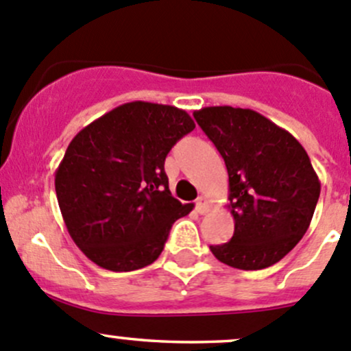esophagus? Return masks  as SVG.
<instances>
[{"mask_svg":"<svg viewBox=\"0 0 351 351\" xmlns=\"http://www.w3.org/2000/svg\"><path fill=\"white\" fill-rule=\"evenodd\" d=\"M208 208H210V204H208V200L207 198H204V197H200L197 200V204H195V210L198 212V214L200 215H204V214H207L208 212Z\"/></svg>","mask_w":351,"mask_h":351,"instance_id":"esophagus-1","label":"esophagus"}]
</instances>
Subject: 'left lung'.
<instances>
[{
    "mask_svg": "<svg viewBox=\"0 0 351 351\" xmlns=\"http://www.w3.org/2000/svg\"><path fill=\"white\" fill-rule=\"evenodd\" d=\"M224 158L231 241L210 246L222 263L261 270L280 261L306 234L321 183L299 141L250 108L205 107L193 112Z\"/></svg>",
    "mask_w": 351,
    "mask_h": 351,
    "instance_id": "8db88e82",
    "label": "left lung"
}]
</instances>
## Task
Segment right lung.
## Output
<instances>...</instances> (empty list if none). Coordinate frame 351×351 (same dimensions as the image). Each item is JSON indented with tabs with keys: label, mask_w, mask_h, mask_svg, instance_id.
I'll return each mask as SVG.
<instances>
[{
	"label": "right lung",
	"mask_w": 351,
	"mask_h": 351,
	"mask_svg": "<svg viewBox=\"0 0 351 351\" xmlns=\"http://www.w3.org/2000/svg\"><path fill=\"white\" fill-rule=\"evenodd\" d=\"M195 129L171 105L130 101L74 136L56 171L59 208L76 246L98 267L132 271L158 260L176 219L165 159Z\"/></svg>",
	"instance_id": "add662e5"
}]
</instances>
